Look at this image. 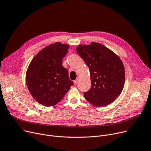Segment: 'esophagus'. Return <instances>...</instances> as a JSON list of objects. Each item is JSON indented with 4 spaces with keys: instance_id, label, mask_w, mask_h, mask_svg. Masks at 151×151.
<instances>
[{
    "instance_id": "esophagus-1",
    "label": "esophagus",
    "mask_w": 151,
    "mask_h": 151,
    "mask_svg": "<svg viewBox=\"0 0 151 151\" xmlns=\"http://www.w3.org/2000/svg\"><path fill=\"white\" fill-rule=\"evenodd\" d=\"M78 81H79V78H76L74 81V84H77L78 83Z\"/></svg>"
}]
</instances>
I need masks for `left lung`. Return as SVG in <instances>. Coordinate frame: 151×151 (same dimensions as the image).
Listing matches in <instances>:
<instances>
[{"label": "left lung", "mask_w": 151, "mask_h": 151, "mask_svg": "<svg viewBox=\"0 0 151 151\" xmlns=\"http://www.w3.org/2000/svg\"><path fill=\"white\" fill-rule=\"evenodd\" d=\"M77 52L89 68L91 88L84 97L96 106L109 105L121 94L125 72L120 58L106 46L92 42L79 45Z\"/></svg>", "instance_id": "8db88e82"}]
</instances>
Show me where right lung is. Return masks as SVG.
I'll use <instances>...</instances> for the list:
<instances>
[{"mask_svg": "<svg viewBox=\"0 0 151 151\" xmlns=\"http://www.w3.org/2000/svg\"><path fill=\"white\" fill-rule=\"evenodd\" d=\"M69 48L68 45L59 42L51 44L41 50L29 65L26 76L28 90L45 106L55 105L74 85L62 65Z\"/></svg>", "mask_w": 151, "mask_h": 151, "instance_id": "1", "label": "right lung"}]
</instances>
